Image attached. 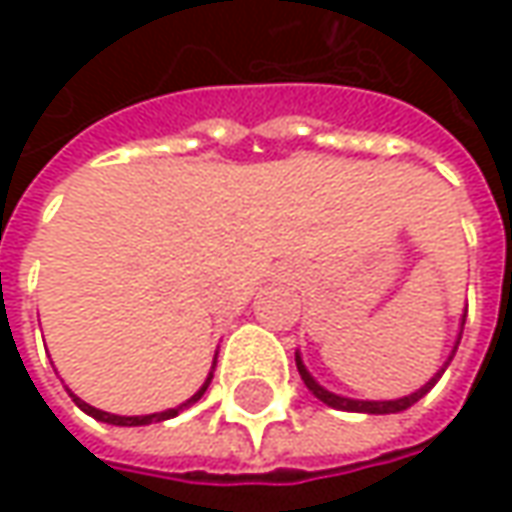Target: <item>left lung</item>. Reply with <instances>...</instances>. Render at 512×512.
I'll list each match as a JSON object with an SVG mask.
<instances>
[{
  "instance_id": "1",
  "label": "left lung",
  "mask_w": 512,
  "mask_h": 512,
  "mask_svg": "<svg viewBox=\"0 0 512 512\" xmlns=\"http://www.w3.org/2000/svg\"><path fill=\"white\" fill-rule=\"evenodd\" d=\"M464 327V322H462ZM462 339V336H459ZM456 347H459V342H456ZM456 347H453V353H456ZM453 353H450V359H453ZM450 359L444 362V367L450 364ZM296 367H299V376H302V382L307 384V390L319 399V402H325L327 407H336V410H347V413H399V410H407V407H413V404L419 402L422 396H427L430 393V387L442 379L444 367L430 379V382L424 384V387H419L416 393H410V396H404V399H393V402H359V399H344V396H336V393H330V390H325L322 384L316 382L310 373H307V367L302 364V359H299V353H296Z\"/></svg>"
}]
</instances>
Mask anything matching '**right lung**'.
Instances as JSON below:
<instances>
[{"label":"right lung","mask_w":512,"mask_h":512,"mask_svg":"<svg viewBox=\"0 0 512 512\" xmlns=\"http://www.w3.org/2000/svg\"><path fill=\"white\" fill-rule=\"evenodd\" d=\"M210 379H213V373L207 376L205 384L199 387V393H193L190 399H187L185 404H179V407H170V410H165V413H150V416H113V413H105V410H96V407H90L88 402H82L79 396H73V402L79 404L88 416H93V419H99V422H108V424H122V427H139V424H153V422H165V419H173V416H179L182 410H185L187 404H193V402H199L202 396H205V390H207V384H210Z\"/></svg>","instance_id":"right-lung-1"}]
</instances>
